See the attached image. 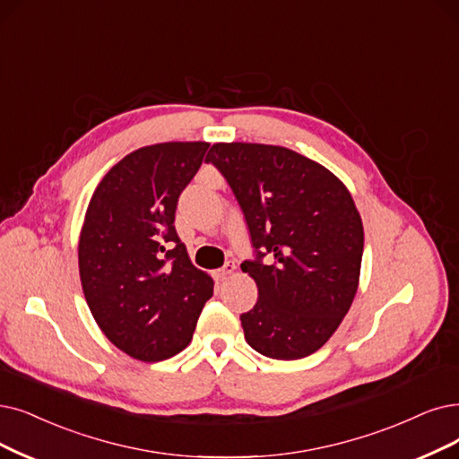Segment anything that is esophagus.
<instances>
[{
  "label": "esophagus",
  "instance_id": "34e87169",
  "mask_svg": "<svg viewBox=\"0 0 459 459\" xmlns=\"http://www.w3.org/2000/svg\"><path fill=\"white\" fill-rule=\"evenodd\" d=\"M235 269H237V267H235V264H233V262H228L224 267H220V269H216V271H214V277L222 281V279H226V277H228V274H231Z\"/></svg>",
  "mask_w": 459,
  "mask_h": 459
}]
</instances>
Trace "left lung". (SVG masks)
Listing matches in <instances>:
<instances>
[{"mask_svg":"<svg viewBox=\"0 0 459 459\" xmlns=\"http://www.w3.org/2000/svg\"><path fill=\"white\" fill-rule=\"evenodd\" d=\"M205 161L228 180L254 247L255 258L241 264L258 286L241 315L247 342L273 359L316 352L358 290L363 226L351 192L284 146L216 143Z\"/></svg>","mask_w":459,"mask_h":459,"instance_id":"left-lung-1","label":"left lung"}]
</instances>
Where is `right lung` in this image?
Returning a JSON list of instances; mask_svg holds the SVG:
<instances>
[{
	"mask_svg": "<svg viewBox=\"0 0 459 459\" xmlns=\"http://www.w3.org/2000/svg\"><path fill=\"white\" fill-rule=\"evenodd\" d=\"M209 143H160L127 154L90 199L79 241L86 303L127 356L161 361L192 341L212 279L192 265L175 230L182 194Z\"/></svg>",
	"mask_w": 459,
	"mask_h": 459,
	"instance_id": "obj_1",
	"label": "right lung"
}]
</instances>
